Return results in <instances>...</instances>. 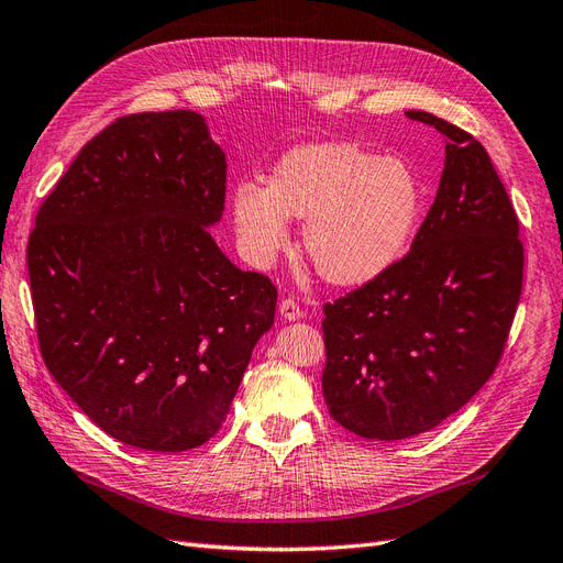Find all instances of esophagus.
Listing matches in <instances>:
<instances>
[{
  "label": "esophagus",
  "mask_w": 563,
  "mask_h": 563,
  "mask_svg": "<svg viewBox=\"0 0 563 563\" xmlns=\"http://www.w3.org/2000/svg\"><path fill=\"white\" fill-rule=\"evenodd\" d=\"M279 314H282L286 321H296V319L302 317V308H300V305H298L296 300L284 298V300L279 302Z\"/></svg>",
  "instance_id": "1"
}]
</instances>
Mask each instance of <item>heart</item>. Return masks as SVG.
<instances>
[{
	"label": "heart",
	"instance_id": "1",
	"mask_svg": "<svg viewBox=\"0 0 563 563\" xmlns=\"http://www.w3.org/2000/svg\"><path fill=\"white\" fill-rule=\"evenodd\" d=\"M422 190L411 166L350 141L302 143L272 166L267 187L244 180L232 216L249 258L269 265L305 220L302 251L331 286H364L395 267L413 240Z\"/></svg>",
	"mask_w": 563,
	"mask_h": 563
}]
</instances>
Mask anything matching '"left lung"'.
Returning a JSON list of instances; mask_svg holds the SVG:
<instances>
[{"label": "left lung", "mask_w": 563, "mask_h": 563, "mask_svg": "<svg viewBox=\"0 0 563 563\" xmlns=\"http://www.w3.org/2000/svg\"><path fill=\"white\" fill-rule=\"evenodd\" d=\"M446 162L411 251L383 277L323 305L331 418L364 439L430 432L496 371L523 282L519 220L484 145L430 112Z\"/></svg>", "instance_id": "1"}]
</instances>
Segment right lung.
Masks as SVG:
<instances>
[{"instance_id": "add662e5", "label": "right lung", "mask_w": 563, "mask_h": 563, "mask_svg": "<svg viewBox=\"0 0 563 563\" xmlns=\"http://www.w3.org/2000/svg\"><path fill=\"white\" fill-rule=\"evenodd\" d=\"M225 152L190 110L119 117L40 207L27 272L42 360L100 430L178 453L209 441L277 288L218 249Z\"/></svg>"}]
</instances>
